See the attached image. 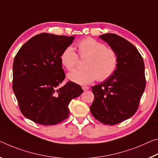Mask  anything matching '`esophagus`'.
I'll return each mask as SVG.
<instances>
[{
    "mask_svg": "<svg viewBox=\"0 0 158 158\" xmlns=\"http://www.w3.org/2000/svg\"><path fill=\"white\" fill-rule=\"evenodd\" d=\"M82 88L84 90V91H86V90H88L89 89V87L88 86H82Z\"/></svg>",
    "mask_w": 158,
    "mask_h": 158,
    "instance_id": "1",
    "label": "esophagus"
}]
</instances>
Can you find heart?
<instances>
[{
    "instance_id": "obj_1",
    "label": "heart",
    "mask_w": 158,
    "mask_h": 158,
    "mask_svg": "<svg viewBox=\"0 0 158 158\" xmlns=\"http://www.w3.org/2000/svg\"><path fill=\"white\" fill-rule=\"evenodd\" d=\"M81 58H87L85 69L74 71L68 74L70 81L80 85H88L95 80L103 81L114 73L118 65V55L112 48L91 38L80 41L77 44ZM78 55L71 46L64 49L61 55V64L68 71H73L78 63Z\"/></svg>"
}]
</instances>
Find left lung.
I'll list each match as a JSON object with an SVG mask.
<instances>
[{
  "label": "left lung",
  "instance_id": "left-lung-1",
  "mask_svg": "<svg viewBox=\"0 0 158 158\" xmlns=\"http://www.w3.org/2000/svg\"><path fill=\"white\" fill-rule=\"evenodd\" d=\"M118 55V65L112 76L92 87L94 99L89 109L103 124L114 125L136 112L146 87L144 62L137 49L115 33L99 36Z\"/></svg>",
  "mask_w": 158,
  "mask_h": 158
}]
</instances>
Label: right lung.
Segmentation results:
<instances>
[{"mask_svg": "<svg viewBox=\"0 0 158 158\" xmlns=\"http://www.w3.org/2000/svg\"><path fill=\"white\" fill-rule=\"evenodd\" d=\"M73 36L42 33L28 40L15 56L12 89L26 118L43 125H54L69 117V104L82 92L65 78L61 55Z\"/></svg>", "mask_w": 158, "mask_h": 158, "instance_id": "right-lung-1", "label": "right lung"}]
</instances>
